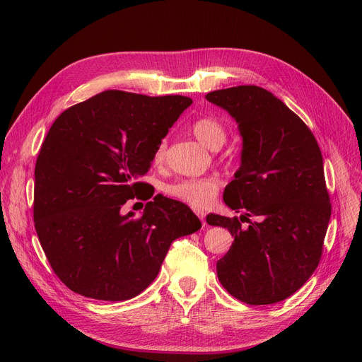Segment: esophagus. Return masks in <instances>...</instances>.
I'll use <instances>...</instances> for the list:
<instances>
[{"mask_svg": "<svg viewBox=\"0 0 362 362\" xmlns=\"http://www.w3.org/2000/svg\"><path fill=\"white\" fill-rule=\"evenodd\" d=\"M195 214L199 217V220L202 221V224L205 226V213L202 210H195Z\"/></svg>", "mask_w": 362, "mask_h": 362, "instance_id": "esophagus-1", "label": "esophagus"}]
</instances>
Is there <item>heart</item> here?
Wrapping results in <instances>:
<instances>
[{
  "mask_svg": "<svg viewBox=\"0 0 362 362\" xmlns=\"http://www.w3.org/2000/svg\"><path fill=\"white\" fill-rule=\"evenodd\" d=\"M194 136L210 149H218L227 139L226 126L211 116H204L192 123ZM167 141L163 139L154 151V164H161L165 157ZM220 183L214 177L179 179L164 186V194L194 208H205L213 202Z\"/></svg>",
  "mask_w": 362,
  "mask_h": 362,
  "instance_id": "b5f03b06",
  "label": "heart"
}]
</instances>
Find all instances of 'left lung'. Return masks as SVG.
I'll use <instances>...</instances> for the list:
<instances>
[{"mask_svg": "<svg viewBox=\"0 0 362 362\" xmlns=\"http://www.w3.org/2000/svg\"><path fill=\"white\" fill-rule=\"evenodd\" d=\"M205 98L230 114L243 141L240 167L223 199L236 213L247 211L240 220L206 216L235 238L217 261V276L236 299L270 305L300 289L322 254L332 204L321 151L308 126L267 89L242 85Z\"/></svg>", "mask_w": 362, "mask_h": 362, "instance_id": "8db88e82", "label": "left lung"}]
</instances>
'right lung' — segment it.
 Segmentation results:
<instances>
[{
    "mask_svg": "<svg viewBox=\"0 0 362 362\" xmlns=\"http://www.w3.org/2000/svg\"><path fill=\"white\" fill-rule=\"evenodd\" d=\"M192 104L182 95L104 90L63 111L35 165L33 220L54 273L79 295L135 298L157 277L173 240L201 229L183 202L165 197L139 218L129 199H149L139 182L154 151Z\"/></svg>",
    "mask_w": 362,
    "mask_h": 362,
    "instance_id": "add662e5",
    "label": "right lung"
}]
</instances>
